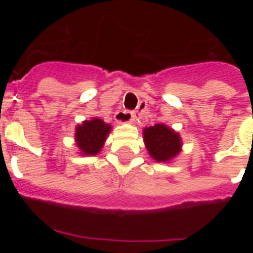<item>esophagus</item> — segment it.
<instances>
[{
  "label": "esophagus",
  "instance_id": "esophagus-1",
  "mask_svg": "<svg viewBox=\"0 0 253 253\" xmlns=\"http://www.w3.org/2000/svg\"><path fill=\"white\" fill-rule=\"evenodd\" d=\"M115 119L118 123H129V124H135L137 122V114L130 113V111H118L115 115Z\"/></svg>",
  "mask_w": 253,
  "mask_h": 253
}]
</instances>
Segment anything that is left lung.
<instances>
[{"label": "left lung", "mask_w": 253, "mask_h": 253, "mask_svg": "<svg viewBox=\"0 0 253 253\" xmlns=\"http://www.w3.org/2000/svg\"><path fill=\"white\" fill-rule=\"evenodd\" d=\"M143 140L149 156L158 163H169L182 151L180 133L166 124L146 126L143 129Z\"/></svg>", "instance_id": "1"}]
</instances>
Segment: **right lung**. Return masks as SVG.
Returning <instances> with one entry per match:
<instances>
[{
  "mask_svg": "<svg viewBox=\"0 0 253 253\" xmlns=\"http://www.w3.org/2000/svg\"><path fill=\"white\" fill-rule=\"evenodd\" d=\"M111 131V125L100 118L84 120L76 126L75 140L81 156H96L101 152L106 138Z\"/></svg>",
  "mask_w": 253,
  "mask_h": 253,
  "instance_id": "obj_1",
  "label": "right lung"
}]
</instances>
